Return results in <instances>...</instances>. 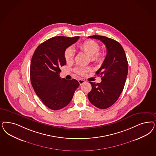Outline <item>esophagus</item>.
Listing matches in <instances>:
<instances>
[{
	"instance_id": "esophagus-1",
	"label": "esophagus",
	"mask_w": 156,
	"mask_h": 156,
	"mask_svg": "<svg viewBox=\"0 0 156 156\" xmlns=\"http://www.w3.org/2000/svg\"><path fill=\"white\" fill-rule=\"evenodd\" d=\"M78 81H79V84H80V85L83 84V83H84L86 82V81L84 80H83V79H79Z\"/></svg>"
}]
</instances>
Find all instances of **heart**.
Instances as JSON below:
<instances>
[{"label":"heart","instance_id":"obj_1","mask_svg":"<svg viewBox=\"0 0 156 156\" xmlns=\"http://www.w3.org/2000/svg\"><path fill=\"white\" fill-rule=\"evenodd\" d=\"M81 50L84 51L87 55H90V60L96 63H101L103 60V54L99 52L100 46L93 40H86L79 45ZM75 51L72 48L68 47L64 51V58L67 62H70L73 60ZM91 70L90 67L87 68H77L75 69L76 73L80 75H84L86 73Z\"/></svg>","mask_w":156,"mask_h":156}]
</instances>
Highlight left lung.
I'll return each mask as SVG.
<instances>
[{"label":"left lung","mask_w":156,"mask_h":156,"mask_svg":"<svg viewBox=\"0 0 156 156\" xmlns=\"http://www.w3.org/2000/svg\"><path fill=\"white\" fill-rule=\"evenodd\" d=\"M101 40L107 49V55L96 75L101 76L100 83L90 81L92 90L88 98L92 105L100 109L113 105L123 90L128 73V62L125 50L116 41L105 36L88 37Z\"/></svg>","instance_id":"1"}]
</instances>
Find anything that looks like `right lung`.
I'll return each mask as SVG.
<instances>
[{
  "label": "right lung",
  "instance_id": "1",
  "mask_svg": "<svg viewBox=\"0 0 156 156\" xmlns=\"http://www.w3.org/2000/svg\"><path fill=\"white\" fill-rule=\"evenodd\" d=\"M79 36H57L38 46L30 64V80L35 94L47 107L58 110L67 106L80 85L73 79H61V66H66L64 51L75 44Z\"/></svg>",
  "mask_w": 156,
  "mask_h": 156
}]
</instances>
